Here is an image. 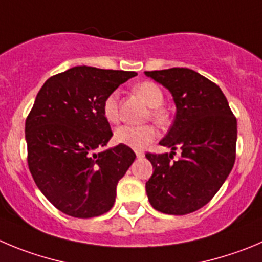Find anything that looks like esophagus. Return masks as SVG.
Segmentation results:
<instances>
[{"label": "esophagus", "instance_id": "34e87169", "mask_svg": "<svg viewBox=\"0 0 262 262\" xmlns=\"http://www.w3.org/2000/svg\"><path fill=\"white\" fill-rule=\"evenodd\" d=\"M136 155L137 158H143V156H145V152H142V151H136Z\"/></svg>", "mask_w": 262, "mask_h": 262}]
</instances>
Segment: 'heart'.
<instances>
[{"label": "heart", "instance_id": "obj_1", "mask_svg": "<svg viewBox=\"0 0 262 262\" xmlns=\"http://www.w3.org/2000/svg\"><path fill=\"white\" fill-rule=\"evenodd\" d=\"M133 92L142 98L150 106L148 119L154 120L158 124H165L169 120V114L161 106L164 102V93L156 82L142 81L133 86ZM102 112L107 121L117 123L120 119L119 114V93L111 92L104 98L102 104ZM156 137V130L152 125H123L115 130L114 138L117 143L128 146L136 150H142L147 147Z\"/></svg>", "mask_w": 262, "mask_h": 262}]
</instances>
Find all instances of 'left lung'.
Wrapping results in <instances>:
<instances>
[{"label":"left lung","mask_w":262,"mask_h":262,"mask_svg":"<svg viewBox=\"0 0 262 262\" xmlns=\"http://www.w3.org/2000/svg\"><path fill=\"white\" fill-rule=\"evenodd\" d=\"M173 95L177 112L160 141L172 154L147 152L154 173L146 192L156 211L187 214L204 207L231 172L236 154V117L219 85L189 68L146 71ZM181 156L172 160L174 151Z\"/></svg>","instance_id":"left-lung-1"}]
</instances>
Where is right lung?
<instances>
[{
	"label": "right lung",
	"mask_w": 262,
	"mask_h": 262,
	"mask_svg": "<svg viewBox=\"0 0 262 262\" xmlns=\"http://www.w3.org/2000/svg\"><path fill=\"white\" fill-rule=\"evenodd\" d=\"M136 75L77 66L51 76L38 92L26 120L27 161L38 189L63 213L90 219L112 208L136 154L124 145L101 150L112 137L102 104Z\"/></svg>",
	"instance_id": "right-lung-1"
}]
</instances>
